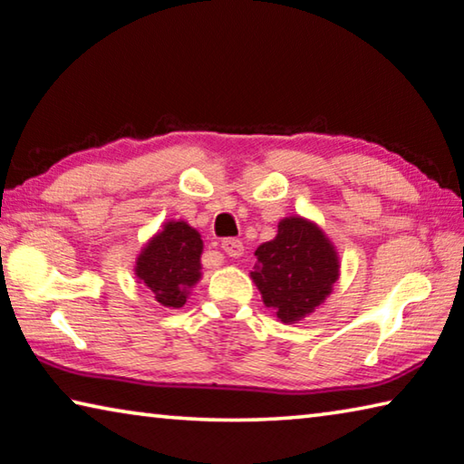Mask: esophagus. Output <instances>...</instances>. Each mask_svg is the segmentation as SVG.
<instances>
[{"instance_id": "obj_1", "label": "esophagus", "mask_w": 464, "mask_h": 464, "mask_svg": "<svg viewBox=\"0 0 464 464\" xmlns=\"http://www.w3.org/2000/svg\"><path fill=\"white\" fill-rule=\"evenodd\" d=\"M220 247L225 249V254L229 256V258H239L241 254H244V244H241L239 239H223V244H220Z\"/></svg>"}]
</instances>
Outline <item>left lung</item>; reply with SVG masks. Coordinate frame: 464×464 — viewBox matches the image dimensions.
<instances>
[{"label":"left lung","mask_w":464,"mask_h":464,"mask_svg":"<svg viewBox=\"0 0 464 464\" xmlns=\"http://www.w3.org/2000/svg\"><path fill=\"white\" fill-rule=\"evenodd\" d=\"M256 258L252 281L264 305L285 324H295L324 304L341 268L324 231L301 217L283 218L276 237L256 249Z\"/></svg>","instance_id":"1"}]
</instances>
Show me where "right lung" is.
<instances>
[{
  "mask_svg": "<svg viewBox=\"0 0 464 464\" xmlns=\"http://www.w3.org/2000/svg\"><path fill=\"white\" fill-rule=\"evenodd\" d=\"M202 239L186 220H169L144 246L134 272L163 307H181L202 276Z\"/></svg>",
  "mask_w": 464,
  "mask_h": 464,
  "instance_id": "obj_1",
  "label": "right lung"
}]
</instances>
